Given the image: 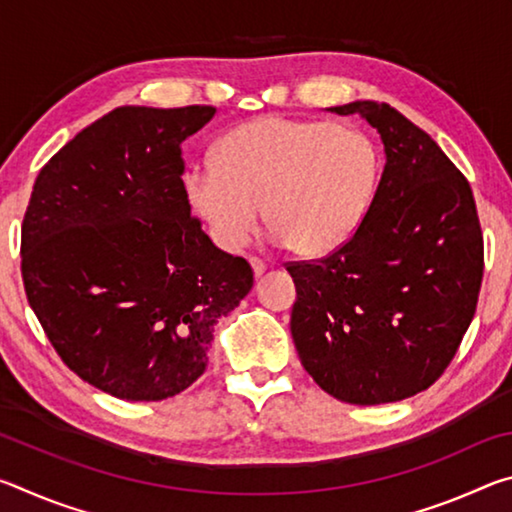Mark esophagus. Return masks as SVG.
I'll return each instance as SVG.
<instances>
[{
  "label": "esophagus",
  "instance_id": "1",
  "mask_svg": "<svg viewBox=\"0 0 512 512\" xmlns=\"http://www.w3.org/2000/svg\"><path fill=\"white\" fill-rule=\"evenodd\" d=\"M248 262H250V266H253V273H255L257 277L266 271V262H264V259H259V257H250Z\"/></svg>",
  "mask_w": 512,
  "mask_h": 512
}]
</instances>
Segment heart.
<instances>
[{
    "label": "heart",
    "instance_id": "heart-1",
    "mask_svg": "<svg viewBox=\"0 0 512 512\" xmlns=\"http://www.w3.org/2000/svg\"><path fill=\"white\" fill-rule=\"evenodd\" d=\"M381 178V149L357 126L262 117L223 135L214 164L183 176L185 198L225 250L248 244L262 216L302 257L343 248L366 219Z\"/></svg>",
    "mask_w": 512,
    "mask_h": 512
}]
</instances>
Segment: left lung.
<instances>
[{
    "label": "left lung",
    "instance_id": "obj_1",
    "mask_svg": "<svg viewBox=\"0 0 512 512\" xmlns=\"http://www.w3.org/2000/svg\"><path fill=\"white\" fill-rule=\"evenodd\" d=\"M377 128L386 164L366 219L343 248L291 262V336L336 400H406L443 375L470 327L483 235L470 183L431 137L377 101L329 108Z\"/></svg>",
    "mask_w": 512,
    "mask_h": 512
}]
</instances>
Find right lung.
Returning <instances> with one entry per match:
<instances>
[{"label":"right lung","instance_id":"right-lung-1","mask_svg":"<svg viewBox=\"0 0 512 512\" xmlns=\"http://www.w3.org/2000/svg\"><path fill=\"white\" fill-rule=\"evenodd\" d=\"M212 106H121L69 140L33 185L22 280L58 357L126 402L173 397L203 375L214 325L253 268L212 244L183 187V142Z\"/></svg>","mask_w":512,"mask_h":512}]
</instances>
